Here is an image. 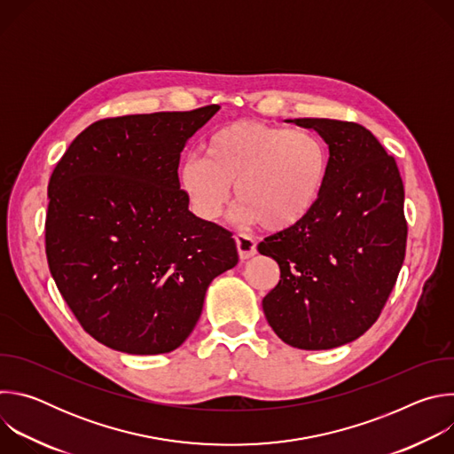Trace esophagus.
Instances as JSON below:
<instances>
[{
	"label": "esophagus",
	"instance_id": "esophagus-1",
	"mask_svg": "<svg viewBox=\"0 0 454 454\" xmlns=\"http://www.w3.org/2000/svg\"><path fill=\"white\" fill-rule=\"evenodd\" d=\"M235 244H237V251L242 261L246 258H251L256 253V242L253 237L246 235V233H239L235 235Z\"/></svg>",
	"mask_w": 454,
	"mask_h": 454
}]
</instances>
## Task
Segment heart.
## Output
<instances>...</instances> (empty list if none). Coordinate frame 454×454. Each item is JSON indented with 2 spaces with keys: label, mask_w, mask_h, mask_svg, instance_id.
<instances>
[{
  "label": "heart",
  "mask_w": 454,
  "mask_h": 454,
  "mask_svg": "<svg viewBox=\"0 0 454 454\" xmlns=\"http://www.w3.org/2000/svg\"><path fill=\"white\" fill-rule=\"evenodd\" d=\"M205 158H186L177 172L190 208L215 221L230 203L231 184L240 201L235 215L268 231H284L319 205L331 174V154L316 133L261 121L219 127Z\"/></svg>",
  "instance_id": "obj_1"
}]
</instances>
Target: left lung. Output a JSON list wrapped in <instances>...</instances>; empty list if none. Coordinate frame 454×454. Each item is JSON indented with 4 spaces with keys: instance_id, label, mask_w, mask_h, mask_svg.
Returning a JSON list of instances; mask_svg holds the SVG:
<instances>
[{
    "instance_id": "obj_1",
    "label": "left lung",
    "mask_w": 454,
    "mask_h": 454,
    "mask_svg": "<svg viewBox=\"0 0 454 454\" xmlns=\"http://www.w3.org/2000/svg\"><path fill=\"white\" fill-rule=\"evenodd\" d=\"M327 142L331 174L300 224L266 237L280 280L262 309L275 334L301 350L363 336L379 317L404 262V186L392 156L366 127L331 118L286 120Z\"/></svg>"
}]
</instances>
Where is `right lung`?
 Segmentation results:
<instances>
[{"label":"right lung","mask_w":454,"mask_h":454,"mask_svg":"<svg viewBox=\"0 0 454 454\" xmlns=\"http://www.w3.org/2000/svg\"><path fill=\"white\" fill-rule=\"evenodd\" d=\"M219 109L98 120L50 177V273L84 331L113 350H176L212 280L239 262L231 233L193 215L177 179L186 142Z\"/></svg>","instance_id":"1"}]
</instances>
